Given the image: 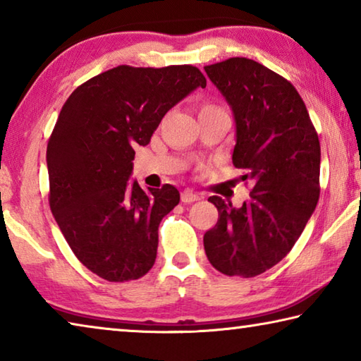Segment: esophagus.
<instances>
[{"label": "esophagus", "instance_id": "34e87169", "mask_svg": "<svg viewBox=\"0 0 361 361\" xmlns=\"http://www.w3.org/2000/svg\"><path fill=\"white\" fill-rule=\"evenodd\" d=\"M195 200H200V195L197 192H194L192 189H185V191L181 192V202L192 204Z\"/></svg>", "mask_w": 361, "mask_h": 361}]
</instances>
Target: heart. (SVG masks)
Masks as SVG:
<instances>
[{
  "instance_id": "obj_1",
  "label": "heart",
  "mask_w": 361,
  "mask_h": 361,
  "mask_svg": "<svg viewBox=\"0 0 361 361\" xmlns=\"http://www.w3.org/2000/svg\"><path fill=\"white\" fill-rule=\"evenodd\" d=\"M215 109H219L218 106H215V105H204L202 106V111L200 113H205V111H215Z\"/></svg>"
}]
</instances>
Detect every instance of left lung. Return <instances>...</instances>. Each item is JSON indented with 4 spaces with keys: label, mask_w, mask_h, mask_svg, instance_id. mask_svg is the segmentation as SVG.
Wrapping results in <instances>:
<instances>
[{
    "label": "left lung",
    "mask_w": 361,
    "mask_h": 361,
    "mask_svg": "<svg viewBox=\"0 0 361 361\" xmlns=\"http://www.w3.org/2000/svg\"><path fill=\"white\" fill-rule=\"evenodd\" d=\"M204 70L234 114L232 164L253 181L239 209L219 195L209 197L218 223L205 232L204 248L219 272L250 279L282 261L312 216L320 142L301 95L277 73L245 57Z\"/></svg>",
    "instance_id": "obj_1"
}]
</instances>
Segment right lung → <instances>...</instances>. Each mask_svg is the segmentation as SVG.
Segmentation results:
<instances>
[{"instance_id":"obj_1","label":"right lung","mask_w":361,"mask_h":361,"mask_svg":"<svg viewBox=\"0 0 361 361\" xmlns=\"http://www.w3.org/2000/svg\"><path fill=\"white\" fill-rule=\"evenodd\" d=\"M207 79L192 65H121L89 79L62 106L47 143L49 205L73 253L108 282L143 277L156 261L159 224L178 189H145L135 148L149 143L169 109Z\"/></svg>"}]
</instances>
